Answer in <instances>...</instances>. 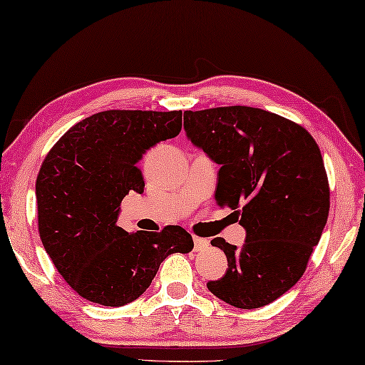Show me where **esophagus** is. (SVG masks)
Listing matches in <instances>:
<instances>
[{
    "label": "esophagus",
    "mask_w": 365,
    "mask_h": 365,
    "mask_svg": "<svg viewBox=\"0 0 365 365\" xmlns=\"http://www.w3.org/2000/svg\"><path fill=\"white\" fill-rule=\"evenodd\" d=\"M193 242H195V250L196 252L205 250V248L210 247V240L203 239V237H193Z\"/></svg>",
    "instance_id": "obj_1"
}]
</instances>
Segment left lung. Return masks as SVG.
Listing matches in <instances>:
<instances>
[{
	"mask_svg": "<svg viewBox=\"0 0 365 365\" xmlns=\"http://www.w3.org/2000/svg\"><path fill=\"white\" fill-rule=\"evenodd\" d=\"M188 140L221 165L216 203L235 210L245 244L211 240L227 271L207 289L237 309H258L302 277L329 211L322 153L310 133L281 115L234 106L183 113Z\"/></svg>",
	"mask_w": 365,
	"mask_h": 365,
	"instance_id": "left-lung-1",
	"label": "left lung"
}]
</instances>
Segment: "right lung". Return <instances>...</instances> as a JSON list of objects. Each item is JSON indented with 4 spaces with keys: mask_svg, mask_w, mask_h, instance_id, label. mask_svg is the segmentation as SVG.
<instances>
[{
    "mask_svg": "<svg viewBox=\"0 0 365 365\" xmlns=\"http://www.w3.org/2000/svg\"><path fill=\"white\" fill-rule=\"evenodd\" d=\"M182 130V110H106L71 126L37 175L38 234L58 273L81 297L107 307L136 300L172 253L193 250L180 225L128 234L120 205L143 193L148 149Z\"/></svg>",
    "mask_w": 365,
    "mask_h": 365,
    "instance_id": "add662e5",
    "label": "right lung"
}]
</instances>
